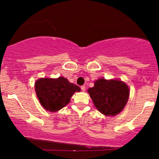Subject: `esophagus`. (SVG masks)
Segmentation results:
<instances>
[{
  "label": "esophagus",
  "mask_w": 159,
  "mask_h": 159,
  "mask_svg": "<svg viewBox=\"0 0 159 159\" xmlns=\"http://www.w3.org/2000/svg\"><path fill=\"white\" fill-rule=\"evenodd\" d=\"M81 90H82V91H85V86H84V85L81 86Z\"/></svg>",
  "instance_id": "esophagus-1"
}]
</instances>
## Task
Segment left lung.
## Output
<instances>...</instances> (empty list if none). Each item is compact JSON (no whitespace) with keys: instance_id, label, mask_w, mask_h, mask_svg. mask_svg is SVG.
I'll return each instance as SVG.
<instances>
[{"instance_id":"1","label":"left lung","mask_w":159,"mask_h":159,"mask_svg":"<svg viewBox=\"0 0 159 159\" xmlns=\"http://www.w3.org/2000/svg\"><path fill=\"white\" fill-rule=\"evenodd\" d=\"M88 93L98 111L106 116L121 112L129 97L128 86L115 79L100 78L95 82L93 87L88 89Z\"/></svg>"}]
</instances>
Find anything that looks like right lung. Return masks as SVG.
<instances>
[{"instance_id": "obj_1", "label": "right lung", "mask_w": 159, "mask_h": 159, "mask_svg": "<svg viewBox=\"0 0 159 159\" xmlns=\"http://www.w3.org/2000/svg\"><path fill=\"white\" fill-rule=\"evenodd\" d=\"M35 90L39 102L45 110L54 112L70 102L75 92L81 90L78 86L69 83L66 78H40L35 83Z\"/></svg>"}]
</instances>
